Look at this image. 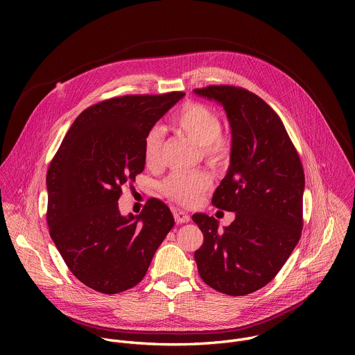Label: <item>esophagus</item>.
I'll list each match as a JSON object with an SVG mask.
<instances>
[{"label":"esophagus","instance_id":"obj_1","mask_svg":"<svg viewBox=\"0 0 355 355\" xmlns=\"http://www.w3.org/2000/svg\"><path fill=\"white\" fill-rule=\"evenodd\" d=\"M174 219L177 223H188L191 216L185 211H174Z\"/></svg>","mask_w":355,"mask_h":355}]
</instances>
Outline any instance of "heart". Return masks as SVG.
<instances>
[{"instance_id": "heart-1", "label": "heart", "mask_w": 355, "mask_h": 355, "mask_svg": "<svg viewBox=\"0 0 355 355\" xmlns=\"http://www.w3.org/2000/svg\"><path fill=\"white\" fill-rule=\"evenodd\" d=\"M174 130L188 136L200 146L202 155L215 164L229 159L230 144L220 135L222 121L209 107L199 103L185 104L171 119ZM164 135L162 129L151 128L143 139V159L147 167H157L162 157ZM211 187V177L204 171L173 173L163 184V192L180 205H192Z\"/></svg>"}]
</instances>
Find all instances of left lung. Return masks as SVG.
<instances>
[{
    "label": "left lung",
    "instance_id": "1",
    "mask_svg": "<svg viewBox=\"0 0 355 355\" xmlns=\"http://www.w3.org/2000/svg\"><path fill=\"white\" fill-rule=\"evenodd\" d=\"M193 92L216 101L226 111L232 129L230 166L212 204L236 214L222 232L214 216H192L204 233L195 261L207 285L243 296L266 286L297 244L305 174L282 121L259 95L233 85Z\"/></svg>",
    "mask_w": 355,
    "mask_h": 355
}]
</instances>
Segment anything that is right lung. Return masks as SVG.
<instances>
[{
    "mask_svg": "<svg viewBox=\"0 0 355 355\" xmlns=\"http://www.w3.org/2000/svg\"><path fill=\"white\" fill-rule=\"evenodd\" d=\"M184 95H125L87 108L50 163V237L73 275L94 291L112 295L137 285L174 226L160 199L150 198L137 216H122L118 200L144 168V135Z\"/></svg>",
    "mask_w": 355,
    "mask_h": 355,
    "instance_id": "obj_1",
    "label": "right lung"
}]
</instances>
